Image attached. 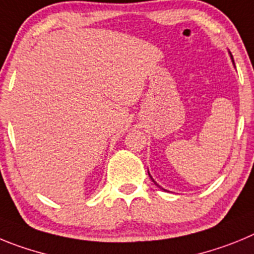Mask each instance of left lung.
Here are the masks:
<instances>
[{"label":"left lung","instance_id":"obj_1","mask_svg":"<svg viewBox=\"0 0 254 254\" xmlns=\"http://www.w3.org/2000/svg\"><path fill=\"white\" fill-rule=\"evenodd\" d=\"M233 62H234V61H233ZM148 173H149V172H148ZM150 176V175H149ZM150 178H152V177H150ZM153 182H154V181H153ZM154 184H155V182H154Z\"/></svg>","mask_w":254,"mask_h":254}]
</instances>
